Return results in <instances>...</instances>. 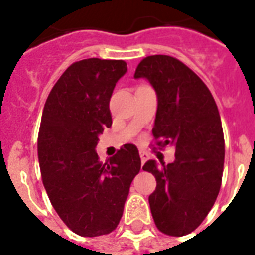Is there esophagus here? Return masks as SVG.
Masks as SVG:
<instances>
[{"label": "esophagus", "instance_id": "esophagus-1", "mask_svg": "<svg viewBox=\"0 0 255 255\" xmlns=\"http://www.w3.org/2000/svg\"><path fill=\"white\" fill-rule=\"evenodd\" d=\"M140 159H141V165H143V164L145 163V161H147L148 155L144 151H140Z\"/></svg>", "mask_w": 255, "mask_h": 255}]
</instances>
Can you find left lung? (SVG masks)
I'll return each instance as SVG.
<instances>
[{
	"mask_svg": "<svg viewBox=\"0 0 255 255\" xmlns=\"http://www.w3.org/2000/svg\"><path fill=\"white\" fill-rule=\"evenodd\" d=\"M144 78L157 96L153 136L157 145L174 148L173 163L148 160L143 169L156 178L149 196L160 232L173 237L197 228L220 192L225 141L217 104L205 83L182 62L151 55L140 62L135 79Z\"/></svg>",
	"mask_w": 255,
	"mask_h": 255,
	"instance_id": "8db88e82",
	"label": "left lung"
}]
</instances>
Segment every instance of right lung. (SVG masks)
Here are the masks:
<instances>
[{
  "instance_id": "add662e5",
  "label": "right lung",
  "mask_w": 255,
  "mask_h": 255,
  "mask_svg": "<svg viewBox=\"0 0 255 255\" xmlns=\"http://www.w3.org/2000/svg\"><path fill=\"white\" fill-rule=\"evenodd\" d=\"M126 73L124 61L75 62L50 91L42 114L38 159L43 186L62 221L82 237L115 229L141 168L133 144L106 164L95 151L99 135L111 127L110 99Z\"/></svg>"
}]
</instances>
